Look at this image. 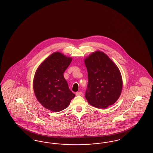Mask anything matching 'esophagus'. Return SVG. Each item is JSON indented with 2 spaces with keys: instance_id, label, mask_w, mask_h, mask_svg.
I'll list each match as a JSON object with an SVG mask.
<instances>
[{
  "instance_id": "obj_1",
  "label": "esophagus",
  "mask_w": 153,
  "mask_h": 153,
  "mask_svg": "<svg viewBox=\"0 0 153 153\" xmlns=\"http://www.w3.org/2000/svg\"><path fill=\"white\" fill-rule=\"evenodd\" d=\"M82 94V92H77L76 93V96H80V95H81Z\"/></svg>"
}]
</instances>
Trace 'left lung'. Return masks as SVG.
Returning a JSON list of instances; mask_svg holds the SVG:
<instances>
[{"instance_id":"left-lung-1","label":"left lung","mask_w":153,"mask_h":153,"mask_svg":"<svg viewBox=\"0 0 153 153\" xmlns=\"http://www.w3.org/2000/svg\"><path fill=\"white\" fill-rule=\"evenodd\" d=\"M88 71L85 98L92 106L105 109L119 99L122 79L117 65L103 52L96 51L84 61Z\"/></svg>"}]
</instances>
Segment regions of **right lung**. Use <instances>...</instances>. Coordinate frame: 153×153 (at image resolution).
<instances>
[{
  "mask_svg": "<svg viewBox=\"0 0 153 153\" xmlns=\"http://www.w3.org/2000/svg\"><path fill=\"white\" fill-rule=\"evenodd\" d=\"M71 61L72 58L55 52L36 70L33 82L35 95L44 107L51 111L65 109L75 96L64 77Z\"/></svg>",
  "mask_w": 153,
  "mask_h": 153,
  "instance_id": "1",
  "label": "right lung"
}]
</instances>
